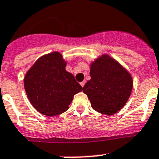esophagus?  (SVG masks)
I'll use <instances>...</instances> for the list:
<instances>
[{
	"instance_id": "esophagus-1",
	"label": "esophagus",
	"mask_w": 159,
	"mask_h": 159,
	"mask_svg": "<svg viewBox=\"0 0 159 159\" xmlns=\"http://www.w3.org/2000/svg\"><path fill=\"white\" fill-rule=\"evenodd\" d=\"M80 84H81V86H82V87H83V86H85V84H86V81H83V82H82Z\"/></svg>"
}]
</instances>
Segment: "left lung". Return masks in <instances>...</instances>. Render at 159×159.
<instances>
[{"label":"left lung","mask_w":159,"mask_h":159,"mask_svg":"<svg viewBox=\"0 0 159 159\" xmlns=\"http://www.w3.org/2000/svg\"><path fill=\"white\" fill-rule=\"evenodd\" d=\"M91 79L83 87L92 108L102 114L113 115L125 106L131 94V75L117 61L103 56L90 66Z\"/></svg>","instance_id":"8db88e82"}]
</instances>
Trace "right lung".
Listing matches in <instances>:
<instances>
[{
    "instance_id": "obj_1",
    "label": "right lung",
    "mask_w": 159,
    "mask_h": 159,
    "mask_svg": "<svg viewBox=\"0 0 159 159\" xmlns=\"http://www.w3.org/2000/svg\"><path fill=\"white\" fill-rule=\"evenodd\" d=\"M59 52L40 57L25 76L24 86L30 103L43 115L54 116L69 109L73 95L82 87L65 70Z\"/></svg>"
}]
</instances>
